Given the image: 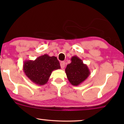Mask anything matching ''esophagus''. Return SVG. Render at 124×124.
<instances>
[{"instance_id": "34e87169", "label": "esophagus", "mask_w": 124, "mask_h": 124, "mask_svg": "<svg viewBox=\"0 0 124 124\" xmlns=\"http://www.w3.org/2000/svg\"><path fill=\"white\" fill-rule=\"evenodd\" d=\"M60 67L62 68H64L65 67V62H60Z\"/></svg>"}]
</instances>
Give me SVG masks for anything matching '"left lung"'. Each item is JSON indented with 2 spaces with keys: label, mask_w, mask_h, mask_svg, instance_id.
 Returning a JSON list of instances; mask_svg holds the SVG:
<instances>
[{
  "label": "left lung",
  "mask_w": 124,
  "mask_h": 124,
  "mask_svg": "<svg viewBox=\"0 0 124 124\" xmlns=\"http://www.w3.org/2000/svg\"><path fill=\"white\" fill-rule=\"evenodd\" d=\"M71 62L65 69L68 79L73 86H78L86 80L90 74L89 68L77 56L71 58Z\"/></svg>",
  "instance_id": "1"
}]
</instances>
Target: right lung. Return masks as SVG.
<instances>
[{
    "mask_svg": "<svg viewBox=\"0 0 124 124\" xmlns=\"http://www.w3.org/2000/svg\"><path fill=\"white\" fill-rule=\"evenodd\" d=\"M57 57L45 54L34 60H25L23 70L32 82L39 86L44 85L48 82L52 71L60 69Z\"/></svg>",
    "mask_w": 124,
    "mask_h": 124,
    "instance_id": "1",
    "label": "right lung"
}]
</instances>
